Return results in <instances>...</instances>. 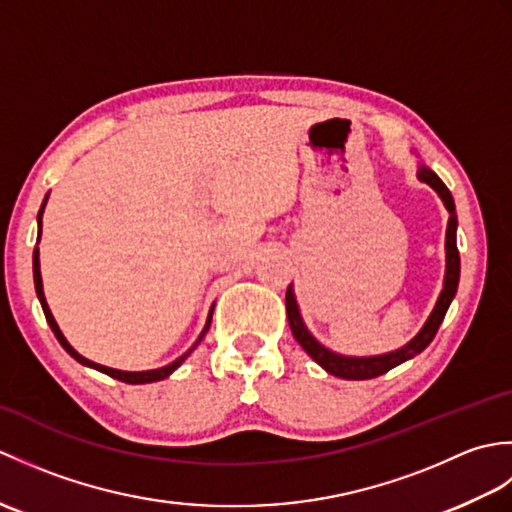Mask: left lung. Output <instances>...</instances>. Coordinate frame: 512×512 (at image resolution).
<instances>
[{
    "mask_svg": "<svg viewBox=\"0 0 512 512\" xmlns=\"http://www.w3.org/2000/svg\"><path fill=\"white\" fill-rule=\"evenodd\" d=\"M418 180L427 182L429 187L440 195V200L444 202L449 211V224H447V273H444V286L440 297L436 301V308L429 314L427 323L422 325V330L413 336V339L402 345L400 350L394 352H387V354H380V356H343V354H336L328 347L321 345L314 336L308 332L306 323L301 319V312L297 306V299H295V292H292V286H288L286 290V314H288V323H290V330L292 336H295L297 343L303 347V350L308 352V356H312L314 363H319L325 372L332 374V376H339L345 380H369V378H376L380 374H387L389 369H394L396 365L409 361L416 354H420L424 347H427L433 336H436L440 323L444 321V314H447L451 301L455 297V292H458V281H460V253H458V244H455V231H458V215H455V202H453V195L447 189V184H444L436 173H433L429 167L420 165L418 167Z\"/></svg>",
    "mask_w": 512,
    "mask_h": 512,
    "instance_id": "obj_1",
    "label": "left lung"
}]
</instances>
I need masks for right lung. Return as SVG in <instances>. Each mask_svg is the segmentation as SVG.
Listing matches in <instances>:
<instances>
[{
	"instance_id": "obj_1",
	"label": "right lung",
	"mask_w": 512,
	"mask_h": 512,
	"mask_svg": "<svg viewBox=\"0 0 512 512\" xmlns=\"http://www.w3.org/2000/svg\"><path fill=\"white\" fill-rule=\"evenodd\" d=\"M46 202H48V195L46 198H43V204H41V209H39V215H37V224H39V237H41V215H43V209H46ZM37 244H39V239H37ZM32 275H35V290H37V297H39V301H41V308H43V314H46V321H48V325L52 328V332H54V336H57V341L61 343V347L65 352H68L74 361H79L81 365H88V367H94V369H99V372H103V374H107V376H112V378H118V380H123V383H129V385H145V383H156V380H162V378H167L169 374H173L176 372V369L184 363V358H187L195 347H198V343L204 339V334L209 332V328H211V319H213V308H211V312H209V319H206V325H204V330H202V334L198 336V341H195L193 345H191V350H187L184 352L180 358H176V361L173 363H169V365H165V367H158V369H147V372H123V369H114V367H105V365H99V363H94V361H88V358L85 356H81L79 352L74 350V347L65 341V336L61 334V330H59V325H57V321H54V317H52V312H50V308H48V301H46V295H43V284H41V270H39V248L35 246V253H32Z\"/></svg>"
}]
</instances>
